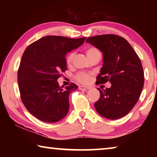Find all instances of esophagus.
<instances>
[{"mask_svg": "<svg viewBox=\"0 0 157 157\" xmlns=\"http://www.w3.org/2000/svg\"><path fill=\"white\" fill-rule=\"evenodd\" d=\"M78 88L80 90H87V89H89L90 87L86 86H79Z\"/></svg>", "mask_w": 157, "mask_h": 157, "instance_id": "1", "label": "esophagus"}]
</instances>
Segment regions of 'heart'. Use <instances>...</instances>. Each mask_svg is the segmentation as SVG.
Here are the masks:
<instances>
[{
	"label": "heart",
	"instance_id": "b5f03b06",
	"mask_svg": "<svg viewBox=\"0 0 157 157\" xmlns=\"http://www.w3.org/2000/svg\"><path fill=\"white\" fill-rule=\"evenodd\" d=\"M100 52L98 51V50L95 48H89L86 50V53L87 56L91 59L93 57L99 53ZM75 57V53L73 52L68 53V54L66 56V63L68 66H71L72 64L73 61ZM91 74L89 73H85V72H79L77 73L75 75V79L79 83L82 84H88L89 82L91 81Z\"/></svg>",
	"mask_w": 157,
	"mask_h": 157
}]
</instances>
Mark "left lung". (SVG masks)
<instances>
[{"instance_id": "left-lung-1", "label": "left lung", "mask_w": 157, "mask_h": 157, "mask_svg": "<svg viewBox=\"0 0 157 157\" xmlns=\"http://www.w3.org/2000/svg\"><path fill=\"white\" fill-rule=\"evenodd\" d=\"M103 53V66L96 84L109 82L110 88L102 91L95 108L101 116L111 120L126 116L139 100L144 86L141 62L125 39L116 34H102L87 38Z\"/></svg>"}]
</instances>
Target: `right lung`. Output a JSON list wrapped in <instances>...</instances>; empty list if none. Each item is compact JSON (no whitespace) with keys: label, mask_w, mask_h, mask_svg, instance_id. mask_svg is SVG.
I'll return each instance as SVG.
<instances>
[{"label":"right lung","mask_w":157,"mask_h":157,"mask_svg":"<svg viewBox=\"0 0 157 157\" xmlns=\"http://www.w3.org/2000/svg\"><path fill=\"white\" fill-rule=\"evenodd\" d=\"M85 39L46 36L31 44L23 52L18 70L21 98L39 120L55 123L68 113L69 94L78 86L71 83L60 86L57 79L67 70L66 53L80 46Z\"/></svg>","instance_id":"1"}]
</instances>
